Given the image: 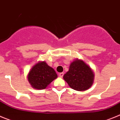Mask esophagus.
I'll return each instance as SVG.
<instances>
[{"instance_id": "34e87169", "label": "esophagus", "mask_w": 120, "mask_h": 120, "mask_svg": "<svg viewBox=\"0 0 120 120\" xmlns=\"http://www.w3.org/2000/svg\"><path fill=\"white\" fill-rule=\"evenodd\" d=\"M59 76L60 77H62L64 76V73H60L59 74Z\"/></svg>"}]
</instances>
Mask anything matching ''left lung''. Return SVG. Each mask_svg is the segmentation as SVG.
Returning <instances> with one entry per match:
<instances>
[{
	"label": "left lung",
	"mask_w": 120,
	"mask_h": 120,
	"mask_svg": "<svg viewBox=\"0 0 120 120\" xmlns=\"http://www.w3.org/2000/svg\"><path fill=\"white\" fill-rule=\"evenodd\" d=\"M63 78L72 89L83 91L93 85L94 73L83 60L76 59L70 64L69 70L64 75Z\"/></svg>",
	"instance_id": "8db88e82"
}]
</instances>
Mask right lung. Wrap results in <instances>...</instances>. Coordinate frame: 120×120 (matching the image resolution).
Here are the masks:
<instances>
[{
    "label": "right lung",
    "mask_w": 120,
    "mask_h": 120,
    "mask_svg": "<svg viewBox=\"0 0 120 120\" xmlns=\"http://www.w3.org/2000/svg\"><path fill=\"white\" fill-rule=\"evenodd\" d=\"M58 77L55 70L45 61L35 64L27 75V80L32 87L36 90H44Z\"/></svg>",
    "instance_id": "add662e5"
}]
</instances>
